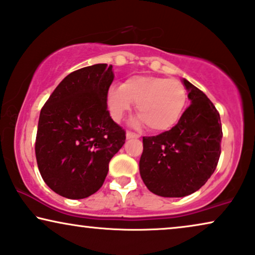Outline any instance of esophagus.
I'll return each instance as SVG.
<instances>
[{
  "instance_id": "1",
  "label": "esophagus",
  "mask_w": 255,
  "mask_h": 255,
  "mask_svg": "<svg viewBox=\"0 0 255 255\" xmlns=\"http://www.w3.org/2000/svg\"><path fill=\"white\" fill-rule=\"evenodd\" d=\"M126 137H127L128 140H129V138H138V137H140V135L136 134V133H133V131L128 130L127 133H126Z\"/></svg>"
}]
</instances>
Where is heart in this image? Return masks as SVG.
Wrapping results in <instances>:
<instances>
[{
  "label": "heart",
  "instance_id": "1",
  "mask_svg": "<svg viewBox=\"0 0 255 255\" xmlns=\"http://www.w3.org/2000/svg\"><path fill=\"white\" fill-rule=\"evenodd\" d=\"M133 104L140 114L133 124H146L151 131L161 133L180 121L186 108L187 90L178 80L159 76H133L124 85L109 87L107 105L115 121L121 120Z\"/></svg>",
  "mask_w": 255,
  "mask_h": 255
}]
</instances>
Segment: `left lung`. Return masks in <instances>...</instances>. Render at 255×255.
<instances>
[{"label": "left lung", "instance_id": "obj_1", "mask_svg": "<svg viewBox=\"0 0 255 255\" xmlns=\"http://www.w3.org/2000/svg\"><path fill=\"white\" fill-rule=\"evenodd\" d=\"M191 106L170 130L144 136L140 175L147 188L163 198L198 191L217 168L221 153L220 115L211 100L182 79Z\"/></svg>", "mask_w": 255, "mask_h": 255}]
</instances>
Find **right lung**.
I'll return each mask as SVG.
<instances>
[{
    "label": "right lung",
    "mask_w": 255,
    "mask_h": 255,
    "mask_svg": "<svg viewBox=\"0 0 255 255\" xmlns=\"http://www.w3.org/2000/svg\"><path fill=\"white\" fill-rule=\"evenodd\" d=\"M113 66L98 63L67 75L41 109L35 154L42 179L67 199L98 192L109 161L124 146L126 133L112 120L107 93Z\"/></svg>",
    "instance_id": "obj_1"
}]
</instances>
